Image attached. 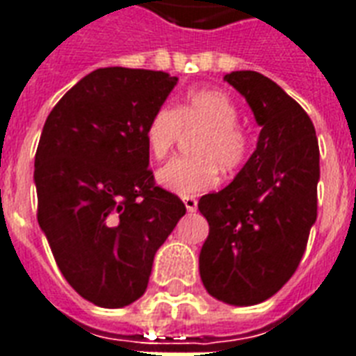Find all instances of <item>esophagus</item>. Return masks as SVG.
Masks as SVG:
<instances>
[{
	"label": "esophagus",
	"mask_w": 356,
	"mask_h": 356,
	"mask_svg": "<svg viewBox=\"0 0 356 356\" xmlns=\"http://www.w3.org/2000/svg\"><path fill=\"white\" fill-rule=\"evenodd\" d=\"M183 202H185V207L188 213H194L196 209H198V200L194 198V196H185Z\"/></svg>",
	"instance_id": "1"
}]
</instances>
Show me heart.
Masks as SVG:
<instances>
[{
  "label": "heart",
  "instance_id": "heart-1",
  "mask_svg": "<svg viewBox=\"0 0 356 356\" xmlns=\"http://www.w3.org/2000/svg\"><path fill=\"white\" fill-rule=\"evenodd\" d=\"M238 118L236 102L218 90L188 92L173 109L160 105L145 126V145L152 158L168 156L183 130L198 134L191 139L192 156L173 158L156 171L158 185L192 196L217 185L218 168L239 170L251 154V138Z\"/></svg>",
  "mask_w": 356,
  "mask_h": 356
}]
</instances>
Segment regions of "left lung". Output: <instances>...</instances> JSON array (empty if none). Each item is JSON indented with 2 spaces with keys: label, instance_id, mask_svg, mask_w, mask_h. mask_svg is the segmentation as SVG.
I'll use <instances>...</instances> for the list:
<instances>
[{
  "label": "left lung",
  "instance_id": "obj_1",
  "mask_svg": "<svg viewBox=\"0 0 356 356\" xmlns=\"http://www.w3.org/2000/svg\"><path fill=\"white\" fill-rule=\"evenodd\" d=\"M225 81L247 99L260 136L230 185L200 198L209 222L200 277L213 298L254 305L285 285L304 257L317 220L318 143L312 118L272 79L232 71Z\"/></svg>",
  "mask_w": 356,
  "mask_h": 356
}]
</instances>
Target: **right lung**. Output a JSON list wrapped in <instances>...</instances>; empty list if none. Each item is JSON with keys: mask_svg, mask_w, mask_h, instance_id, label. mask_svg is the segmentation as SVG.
Returning a JSON list of instances; mask_svg holds the SVG:
<instances>
[{"mask_svg": "<svg viewBox=\"0 0 356 356\" xmlns=\"http://www.w3.org/2000/svg\"><path fill=\"white\" fill-rule=\"evenodd\" d=\"M177 77L102 67L47 117L35 152L38 220L60 272L107 309L143 296L152 260L179 218V196L149 170L145 126Z\"/></svg>", "mask_w": 356, "mask_h": 356, "instance_id": "obj_1", "label": "right lung"}]
</instances>
